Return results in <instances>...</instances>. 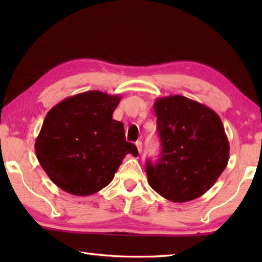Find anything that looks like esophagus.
Masks as SVG:
<instances>
[{
    "instance_id": "obj_1",
    "label": "esophagus",
    "mask_w": 262,
    "mask_h": 262,
    "mask_svg": "<svg viewBox=\"0 0 262 262\" xmlns=\"http://www.w3.org/2000/svg\"><path fill=\"white\" fill-rule=\"evenodd\" d=\"M135 145H136V147H137V149H138V152H142V142L141 141H137L136 143H135Z\"/></svg>"
}]
</instances>
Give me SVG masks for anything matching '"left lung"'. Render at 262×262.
Masks as SVG:
<instances>
[{
    "label": "left lung",
    "mask_w": 262,
    "mask_h": 262,
    "mask_svg": "<svg viewBox=\"0 0 262 262\" xmlns=\"http://www.w3.org/2000/svg\"><path fill=\"white\" fill-rule=\"evenodd\" d=\"M160 158L146 162L149 186L165 199L185 203L214 186L229 162L230 144L214 110L182 96L154 102Z\"/></svg>",
    "instance_id": "1"
}]
</instances>
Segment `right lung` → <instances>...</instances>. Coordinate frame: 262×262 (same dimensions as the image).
Wrapping results in <instances>:
<instances>
[{
	"mask_svg": "<svg viewBox=\"0 0 262 262\" xmlns=\"http://www.w3.org/2000/svg\"><path fill=\"white\" fill-rule=\"evenodd\" d=\"M119 96L86 91L64 99L48 111L36 138L41 168L55 185L75 196H90L108 186L134 144L124 125L113 119Z\"/></svg>",
	"mask_w": 262,
	"mask_h": 262,
	"instance_id": "1",
	"label": "right lung"
}]
</instances>
